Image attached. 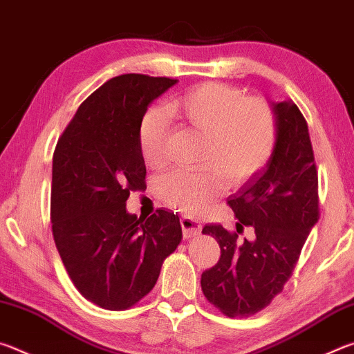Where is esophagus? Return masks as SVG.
I'll list each match as a JSON object with an SVG mask.
<instances>
[{
	"instance_id": "1",
	"label": "esophagus",
	"mask_w": 354,
	"mask_h": 354,
	"mask_svg": "<svg viewBox=\"0 0 354 354\" xmlns=\"http://www.w3.org/2000/svg\"><path fill=\"white\" fill-rule=\"evenodd\" d=\"M181 227H183V236L185 239L195 237L201 232V225L198 223V221L190 218V217H183L181 218Z\"/></svg>"
}]
</instances>
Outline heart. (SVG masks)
<instances>
[{
  "mask_svg": "<svg viewBox=\"0 0 354 354\" xmlns=\"http://www.w3.org/2000/svg\"><path fill=\"white\" fill-rule=\"evenodd\" d=\"M170 118L206 136L196 171L173 170L158 181L165 205L187 215L200 214L218 194L221 178L241 185L272 158L278 139L277 115L262 98H247L243 91L221 82H205L169 100L164 109H151L142 118L139 148L147 165L164 162Z\"/></svg>",
  "mask_w": 354,
  "mask_h": 354,
  "instance_id": "b5f03b06",
  "label": "heart"
}]
</instances>
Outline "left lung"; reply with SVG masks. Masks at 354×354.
<instances>
[{
    "label": "left lung",
    "instance_id": "1",
    "mask_svg": "<svg viewBox=\"0 0 354 354\" xmlns=\"http://www.w3.org/2000/svg\"><path fill=\"white\" fill-rule=\"evenodd\" d=\"M272 106L278 123L272 158L227 198L237 232L221 225L203 227L221 254L203 272L201 289L227 317L254 315L283 292L319 221V176L306 120L290 100ZM243 225L254 227L251 241L238 239Z\"/></svg>",
    "mask_w": 354,
    "mask_h": 354
}]
</instances>
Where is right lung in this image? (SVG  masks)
I'll use <instances>...</instances> for the list:
<instances>
[{
  "instance_id": "obj_1",
  "label": "right lung",
  "mask_w": 354,
  "mask_h": 354,
  "mask_svg": "<svg viewBox=\"0 0 354 354\" xmlns=\"http://www.w3.org/2000/svg\"><path fill=\"white\" fill-rule=\"evenodd\" d=\"M178 80L122 75L76 111L53 156L51 225L59 256L81 295L123 310L153 289L181 242L176 214H128L129 192L147 189L139 128L148 106Z\"/></svg>"
}]
</instances>
